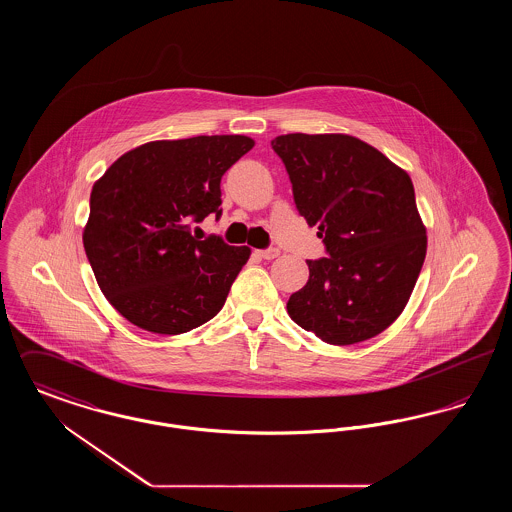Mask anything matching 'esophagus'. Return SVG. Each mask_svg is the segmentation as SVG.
Here are the masks:
<instances>
[{
  "instance_id": "obj_1",
  "label": "esophagus",
  "mask_w": 512,
  "mask_h": 512,
  "mask_svg": "<svg viewBox=\"0 0 512 512\" xmlns=\"http://www.w3.org/2000/svg\"><path fill=\"white\" fill-rule=\"evenodd\" d=\"M259 255H261L263 259H267V261H272V259H276V257L280 255V249H276V247H268V249H261V251H259Z\"/></svg>"
}]
</instances>
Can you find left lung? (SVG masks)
<instances>
[{"label":"left lung","instance_id":"8db88e82","mask_svg":"<svg viewBox=\"0 0 512 512\" xmlns=\"http://www.w3.org/2000/svg\"><path fill=\"white\" fill-rule=\"evenodd\" d=\"M293 201L317 224L326 257L288 299L295 324L332 345L384 332L405 309L426 257V228L409 174L345 134H286L270 142Z\"/></svg>","mask_w":512,"mask_h":512}]
</instances>
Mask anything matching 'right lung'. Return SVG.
Listing matches in <instances>:
<instances>
[{
    "label": "right lung",
    "mask_w": 512,
    "mask_h": 512,
    "mask_svg": "<svg viewBox=\"0 0 512 512\" xmlns=\"http://www.w3.org/2000/svg\"><path fill=\"white\" fill-rule=\"evenodd\" d=\"M253 146L234 134L149 142L94 184L84 249L101 292L128 322L176 336L222 309L249 247L203 238L194 224L219 219L220 178Z\"/></svg>",
    "instance_id": "add662e5"
}]
</instances>
